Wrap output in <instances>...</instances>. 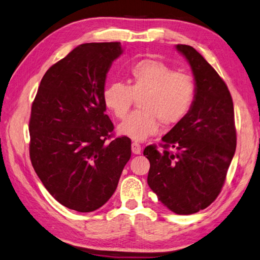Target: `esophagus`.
<instances>
[{"instance_id":"1","label":"esophagus","mask_w":260,"mask_h":260,"mask_svg":"<svg viewBox=\"0 0 260 260\" xmlns=\"http://www.w3.org/2000/svg\"><path fill=\"white\" fill-rule=\"evenodd\" d=\"M132 152H133V154H135V155H140L141 154L142 147H141V145L138 144L137 142H133L132 143Z\"/></svg>"}]
</instances>
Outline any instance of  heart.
<instances>
[{"instance_id": "1", "label": "heart", "mask_w": 260, "mask_h": 260, "mask_svg": "<svg viewBox=\"0 0 260 260\" xmlns=\"http://www.w3.org/2000/svg\"><path fill=\"white\" fill-rule=\"evenodd\" d=\"M196 86L192 78L157 59L145 58L129 69L128 84L114 82L103 93L105 106L114 116L123 119L135 99L136 111L118 125V133L135 141H144L165 126L179 123L194 104Z\"/></svg>"}]
</instances>
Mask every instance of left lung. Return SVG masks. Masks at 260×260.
Segmentation results:
<instances>
[{"label":"left lung","mask_w":260,"mask_h":260,"mask_svg":"<svg viewBox=\"0 0 260 260\" xmlns=\"http://www.w3.org/2000/svg\"><path fill=\"white\" fill-rule=\"evenodd\" d=\"M176 50L189 63L196 95L189 113L156 145L144 149L150 162L147 183L160 203L178 215L212 204L224 186L236 150L234 104L222 78L194 47ZM173 149L171 151L169 148Z\"/></svg>","instance_id":"left-lung-1"}]
</instances>
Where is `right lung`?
Returning <instances> with one entry per match:
<instances>
[{"mask_svg":"<svg viewBox=\"0 0 260 260\" xmlns=\"http://www.w3.org/2000/svg\"><path fill=\"white\" fill-rule=\"evenodd\" d=\"M123 53L119 42L86 43L42 78L29 118V158L47 191L80 213L102 207L131 158V140L113 136L103 100L106 74Z\"/></svg>","mask_w":260,"mask_h":260,"instance_id":"obj_1","label":"right lung"}]
</instances>
